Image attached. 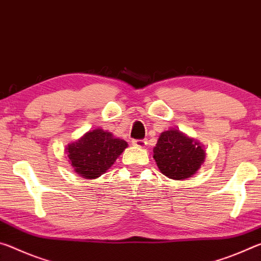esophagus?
<instances>
[{
  "label": "esophagus",
  "mask_w": 261,
  "mask_h": 261,
  "mask_svg": "<svg viewBox=\"0 0 261 261\" xmlns=\"http://www.w3.org/2000/svg\"><path fill=\"white\" fill-rule=\"evenodd\" d=\"M133 144L138 148H144L147 146V140H134Z\"/></svg>",
  "instance_id": "obj_1"
}]
</instances>
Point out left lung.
Returning <instances> with one entry per match:
<instances>
[{
  "instance_id": "left-lung-1",
  "label": "left lung",
  "mask_w": 261,
  "mask_h": 261,
  "mask_svg": "<svg viewBox=\"0 0 261 261\" xmlns=\"http://www.w3.org/2000/svg\"><path fill=\"white\" fill-rule=\"evenodd\" d=\"M153 160L164 176L174 180H185L201 168L206 151L198 140L170 128L161 133L157 140Z\"/></svg>"
}]
</instances>
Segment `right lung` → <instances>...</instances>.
Returning <instances> with one entry per match:
<instances>
[{
  "mask_svg": "<svg viewBox=\"0 0 261 261\" xmlns=\"http://www.w3.org/2000/svg\"><path fill=\"white\" fill-rule=\"evenodd\" d=\"M127 147L125 140L115 138L102 128H95L68 144L66 152L68 162L79 176L97 179L114 164Z\"/></svg>",
  "mask_w": 261,
  "mask_h": 261,
  "instance_id": "add662e5",
  "label": "right lung"
}]
</instances>
